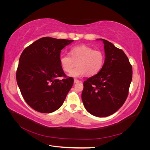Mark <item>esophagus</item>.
Segmentation results:
<instances>
[{"label":"esophagus","mask_w":150,"mask_h":150,"mask_svg":"<svg viewBox=\"0 0 150 150\" xmlns=\"http://www.w3.org/2000/svg\"><path fill=\"white\" fill-rule=\"evenodd\" d=\"M79 80H78V79H74V83H79Z\"/></svg>","instance_id":"esophagus-1"}]
</instances>
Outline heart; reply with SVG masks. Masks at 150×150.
<instances>
[{
    "label": "heart",
    "mask_w": 150,
    "mask_h": 150,
    "mask_svg": "<svg viewBox=\"0 0 150 150\" xmlns=\"http://www.w3.org/2000/svg\"><path fill=\"white\" fill-rule=\"evenodd\" d=\"M104 60L103 52L86 46L72 47L69 54H62L59 57L60 64L65 72H70L76 65L78 66L69 74L74 78L96 74L103 68Z\"/></svg>",
    "instance_id": "b5f03b06"
}]
</instances>
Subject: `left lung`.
<instances>
[{
  "instance_id": "1",
  "label": "left lung",
  "mask_w": 150,
  "mask_h": 150,
  "mask_svg": "<svg viewBox=\"0 0 150 150\" xmlns=\"http://www.w3.org/2000/svg\"><path fill=\"white\" fill-rule=\"evenodd\" d=\"M105 52L103 67L98 73L85 81L82 92L84 106L97 117L112 115L128 97L132 80V66L122 50L103 39Z\"/></svg>"
}]
</instances>
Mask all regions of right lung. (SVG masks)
<instances>
[{"instance_id": "1", "label": "right lung", "mask_w": 150, "mask_h": 150, "mask_svg": "<svg viewBox=\"0 0 150 150\" xmlns=\"http://www.w3.org/2000/svg\"><path fill=\"white\" fill-rule=\"evenodd\" d=\"M72 41L44 37L22 52L16 72L17 83L24 100L34 110L51 113L64 103L74 79L66 76L59 57L61 50ZM59 76L64 78L59 80Z\"/></svg>"}]
</instances>
